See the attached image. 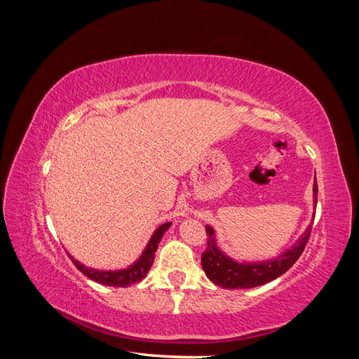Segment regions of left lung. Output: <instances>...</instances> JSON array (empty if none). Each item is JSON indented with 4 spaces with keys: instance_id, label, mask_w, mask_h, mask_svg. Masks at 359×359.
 <instances>
[{
    "instance_id": "obj_1",
    "label": "left lung",
    "mask_w": 359,
    "mask_h": 359,
    "mask_svg": "<svg viewBox=\"0 0 359 359\" xmlns=\"http://www.w3.org/2000/svg\"><path fill=\"white\" fill-rule=\"evenodd\" d=\"M313 193L314 203H318L316 180H314L313 184ZM205 229L206 235H208V244H206V250L202 253V268L206 277H208L214 285L226 289H248L262 286L265 283H269V281L276 280L281 274H285L302 255L311 233V226H309L307 231L304 232L298 240V243L274 260H266V262L257 264H240L235 262L231 257H227L222 250L217 247L214 229L211 226H205Z\"/></svg>"
}]
</instances>
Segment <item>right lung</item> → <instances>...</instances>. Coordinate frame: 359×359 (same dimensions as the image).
Listing matches in <instances>:
<instances>
[{"label": "right lung", "instance_id": "right-lung-1", "mask_svg": "<svg viewBox=\"0 0 359 359\" xmlns=\"http://www.w3.org/2000/svg\"><path fill=\"white\" fill-rule=\"evenodd\" d=\"M170 223H165L157 227V231L154 232V235L151 236V240L148 243V245L145 247L144 253L140 255V257L136 260V262L128 266L126 269H119V271H99V269H93V268H86L85 265H82L78 260H74L70 255V259L73 260V264L76 265L82 274H85L88 278L97 281V283L104 285V286H115V287H127L133 283H137L142 278H145L147 273L149 271V268L153 266L154 257H156V252L157 247L161 241L163 233H165L169 229Z\"/></svg>", "mask_w": 359, "mask_h": 359}]
</instances>
